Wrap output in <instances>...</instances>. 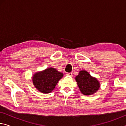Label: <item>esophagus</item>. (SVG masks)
Masks as SVG:
<instances>
[{
    "label": "esophagus",
    "mask_w": 126,
    "mask_h": 126,
    "mask_svg": "<svg viewBox=\"0 0 126 126\" xmlns=\"http://www.w3.org/2000/svg\"><path fill=\"white\" fill-rule=\"evenodd\" d=\"M66 75L68 76L71 77V76H72V73H67V74H66Z\"/></svg>",
    "instance_id": "1"
}]
</instances>
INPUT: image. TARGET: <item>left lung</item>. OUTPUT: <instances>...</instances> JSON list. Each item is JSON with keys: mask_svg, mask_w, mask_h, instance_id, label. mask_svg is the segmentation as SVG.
<instances>
[{"mask_svg": "<svg viewBox=\"0 0 126 126\" xmlns=\"http://www.w3.org/2000/svg\"><path fill=\"white\" fill-rule=\"evenodd\" d=\"M75 79L81 93L85 95L93 94L100 88L98 80L92 76L86 70L80 71Z\"/></svg>", "mask_w": 126, "mask_h": 126, "instance_id": "1", "label": "left lung"}]
</instances>
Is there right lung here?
I'll list each match as a JSON object with an SVG mask.
<instances>
[{"label": "right lung", "instance_id": "1", "mask_svg": "<svg viewBox=\"0 0 126 126\" xmlns=\"http://www.w3.org/2000/svg\"><path fill=\"white\" fill-rule=\"evenodd\" d=\"M63 77V73L62 72L55 68L49 67L34 74L32 77L33 84L40 92L49 93Z\"/></svg>", "mask_w": 126, "mask_h": 126}]
</instances>
